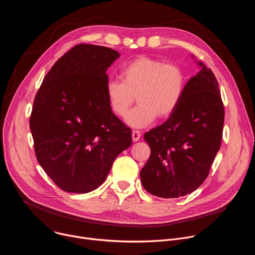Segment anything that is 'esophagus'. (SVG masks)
<instances>
[{
    "label": "esophagus",
    "instance_id": "esophagus-1",
    "mask_svg": "<svg viewBox=\"0 0 255 255\" xmlns=\"http://www.w3.org/2000/svg\"><path fill=\"white\" fill-rule=\"evenodd\" d=\"M140 137H141V133H140L139 131H136V130H133V131H132V140H133L134 142L138 141V140L140 139Z\"/></svg>",
    "mask_w": 255,
    "mask_h": 255
}]
</instances>
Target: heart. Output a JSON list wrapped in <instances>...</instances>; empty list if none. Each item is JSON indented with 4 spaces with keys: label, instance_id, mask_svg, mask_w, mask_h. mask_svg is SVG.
<instances>
[{
    "label": "heart",
    "instance_id": "heart-1",
    "mask_svg": "<svg viewBox=\"0 0 255 255\" xmlns=\"http://www.w3.org/2000/svg\"><path fill=\"white\" fill-rule=\"evenodd\" d=\"M121 82L109 81L106 98L111 111L124 118L136 97L138 105L127 116L133 128H144L157 118H168L183 99L187 75L175 63L148 56H138L127 62L120 72Z\"/></svg>",
    "mask_w": 255,
    "mask_h": 255
}]
</instances>
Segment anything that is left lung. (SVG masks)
I'll use <instances>...</instances> for the list:
<instances>
[{
    "label": "left lung",
    "instance_id": "left-lung-1",
    "mask_svg": "<svg viewBox=\"0 0 255 255\" xmlns=\"http://www.w3.org/2000/svg\"><path fill=\"white\" fill-rule=\"evenodd\" d=\"M196 62L200 71L188 81L176 110L144 134L151 153L140 171L141 183L159 198H179L197 190L220 149L224 106L219 84L210 68Z\"/></svg>",
    "mask_w": 255,
    "mask_h": 255
}]
</instances>
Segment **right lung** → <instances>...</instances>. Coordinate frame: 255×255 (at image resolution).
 I'll return each mask as SVG.
<instances>
[{
    "label": "right lung",
    "instance_id": "1",
    "mask_svg": "<svg viewBox=\"0 0 255 255\" xmlns=\"http://www.w3.org/2000/svg\"><path fill=\"white\" fill-rule=\"evenodd\" d=\"M119 57L109 47L79 44L54 63L36 94L30 117L36 158L65 192L99 188L132 144L131 129L106 98V71Z\"/></svg>",
    "mask_w": 255,
    "mask_h": 255
}]
</instances>
